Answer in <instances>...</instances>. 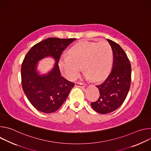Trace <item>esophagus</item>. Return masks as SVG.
<instances>
[{
	"label": "esophagus",
	"mask_w": 151,
	"mask_h": 151,
	"mask_svg": "<svg viewBox=\"0 0 151 151\" xmlns=\"http://www.w3.org/2000/svg\"><path fill=\"white\" fill-rule=\"evenodd\" d=\"M86 86L85 84L81 83V82H77L75 83V87H79V88H84Z\"/></svg>",
	"instance_id": "obj_1"
}]
</instances>
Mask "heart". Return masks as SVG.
Returning <instances> with one entry per match:
<instances>
[{
  "label": "heart",
  "instance_id": "b5f03b06",
  "mask_svg": "<svg viewBox=\"0 0 151 151\" xmlns=\"http://www.w3.org/2000/svg\"><path fill=\"white\" fill-rule=\"evenodd\" d=\"M112 57V50L107 42L82 41L71 47L68 56L60 58L58 66L63 75L69 80L78 76L82 66L86 78L99 81L109 74Z\"/></svg>",
  "mask_w": 151,
  "mask_h": 151
}]
</instances>
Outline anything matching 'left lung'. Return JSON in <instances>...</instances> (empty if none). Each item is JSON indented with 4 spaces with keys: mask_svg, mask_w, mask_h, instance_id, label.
Masks as SVG:
<instances>
[{
    "mask_svg": "<svg viewBox=\"0 0 151 151\" xmlns=\"http://www.w3.org/2000/svg\"><path fill=\"white\" fill-rule=\"evenodd\" d=\"M112 48L114 64L111 73L101 83L96 85L100 96L91 103L92 108L101 114L116 110L124 103L130 88L131 64L122 48L116 42L107 39Z\"/></svg>",
    "mask_w": 151,
    "mask_h": 151,
    "instance_id": "obj_1",
    "label": "left lung"
}]
</instances>
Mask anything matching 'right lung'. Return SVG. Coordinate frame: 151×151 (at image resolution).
<instances>
[{
	"label": "right lung",
	"mask_w": 151,
	"mask_h": 151,
	"mask_svg": "<svg viewBox=\"0 0 151 151\" xmlns=\"http://www.w3.org/2000/svg\"><path fill=\"white\" fill-rule=\"evenodd\" d=\"M76 39L50 37L35 45L27 53L21 69V83L25 95L35 108L44 113L55 112L62 106L75 83L61 76L58 63L63 51ZM47 57L55 63L51 71L41 74L38 63Z\"/></svg>",
	"instance_id": "add662e5"
}]
</instances>
